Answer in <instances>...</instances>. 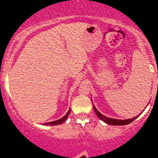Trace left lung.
I'll return each mask as SVG.
<instances>
[{"label":"left lung","instance_id":"1","mask_svg":"<svg viewBox=\"0 0 158 158\" xmlns=\"http://www.w3.org/2000/svg\"><path fill=\"white\" fill-rule=\"evenodd\" d=\"M94 111H95L96 114H97V115L98 116V117H99L101 120L104 121L105 123H108V124H109V125H114V126H123V125H128V124H129V123H131V122H133L135 119H137V117H139V116H137V117H134V118H131L129 119H122V120H121V119L108 118V117H105V116H103L102 114H100L99 111H98V110H97V108H95V106H94Z\"/></svg>","mask_w":158,"mask_h":158}]
</instances>
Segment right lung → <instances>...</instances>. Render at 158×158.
<instances>
[{
  "label": "right lung",
  "instance_id": "1",
  "mask_svg": "<svg viewBox=\"0 0 158 158\" xmlns=\"http://www.w3.org/2000/svg\"><path fill=\"white\" fill-rule=\"evenodd\" d=\"M70 109H69L68 112L67 113V114L64 116V117H62V118L60 119H58V120H56V121H53V122H50V123H44V125H48V126H56V125H60L63 122H64L65 119L68 118L69 114H70Z\"/></svg>",
  "mask_w": 158,
  "mask_h": 158
}]
</instances>
